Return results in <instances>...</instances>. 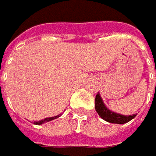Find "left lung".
Wrapping results in <instances>:
<instances>
[{
  "label": "left lung",
  "instance_id": "obj_1",
  "mask_svg": "<svg viewBox=\"0 0 156 156\" xmlns=\"http://www.w3.org/2000/svg\"><path fill=\"white\" fill-rule=\"evenodd\" d=\"M95 109H96L97 113L98 114V115L101 117L103 120L106 121L107 122H111V123L123 124V123H126V122H128L129 121H131L133 118L136 117V115H123L113 112L110 109H108L106 106V105H105V103H104L101 96L99 94V92L96 95Z\"/></svg>",
  "mask_w": 156,
  "mask_h": 156
}]
</instances>
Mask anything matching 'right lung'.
Segmentation results:
<instances>
[{"mask_svg":"<svg viewBox=\"0 0 156 156\" xmlns=\"http://www.w3.org/2000/svg\"><path fill=\"white\" fill-rule=\"evenodd\" d=\"M60 116H61V115H56V116L53 117H48V118H45V119H43V120H41L39 122H34V123L36 124V125H41V124H42V123L48 122H50V121L55 120V119H57V118H58V117Z\"/></svg>","mask_w":156,"mask_h":156,"instance_id":"obj_1","label":"right lung"}]
</instances>
